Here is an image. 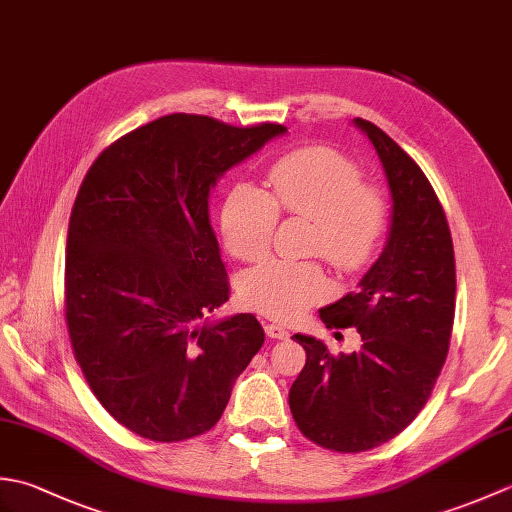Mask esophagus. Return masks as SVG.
Segmentation results:
<instances>
[{
  "label": "esophagus",
  "mask_w": 512,
  "mask_h": 512,
  "mask_svg": "<svg viewBox=\"0 0 512 512\" xmlns=\"http://www.w3.org/2000/svg\"><path fill=\"white\" fill-rule=\"evenodd\" d=\"M264 330L270 339H288V330L281 323H266Z\"/></svg>",
  "instance_id": "esophagus-1"
}]
</instances>
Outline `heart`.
Wrapping results in <instances>:
<instances>
[{
	"label": "heart",
	"instance_id": "1",
	"mask_svg": "<svg viewBox=\"0 0 512 512\" xmlns=\"http://www.w3.org/2000/svg\"><path fill=\"white\" fill-rule=\"evenodd\" d=\"M273 191L237 184L222 204V237L242 262L262 259L273 242L279 213L312 220L310 250L341 270L358 273L374 262L383 242L389 206L376 184L363 180L352 158L323 145L301 147L268 169ZM332 284L319 262L270 259L242 277L248 308L290 321L328 299Z\"/></svg>",
	"mask_w": 512,
	"mask_h": 512
}]
</instances>
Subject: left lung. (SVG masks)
I'll return each mask as SVG.
<instances>
[{"mask_svg": "<svg viewBox=\"0 0 512 512\" xmlns=\"http://www.w3.org/2000/svg\"><path fill=\"white\" fill-rule=\"evenodd\" d=\"M372 140L391 191L383 255L356 292L321 310L325 328H356L363 347L334 356L295 334L306 365L288 402L299 431L323 449L361 453L396 438L418 416L447 361L455 317L453 239L429 178L383 129L354 118Z\"/></svg>", "mask_w": 512, "mask_h": 512, "instance_id": "obj_1", "label": "left lung"}]
</instances>
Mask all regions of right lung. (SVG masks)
<instances>
[{
	"instance_id": "add662e5",
	"label": "right lung",
	"mask_w": 512,
	"mask_h": 512,
	"mask_svg": "<svg viewBox=\"0 0 512 512\" xmlns=\"http://www.w3.org/2000/svg\"><path fill=\"white\" fill-rule=\"evenodd\" d=\"M284 132L169 114L114 140L85 173L65 244V325L94 396L140 438L213 429L264 343L255 314L204 321L231 295L209 191Z\"/></svg>"
}]
</instances>
